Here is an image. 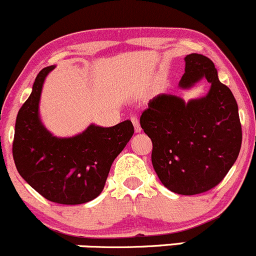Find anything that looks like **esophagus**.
Returning <instances> with one entry per match:
<instances>
[{
    "label": "esophagus",
    "mask_w": 256,
    "mask_h": 256,
    "mask_svg": "<svg viewBox=\"0 0 256 256\" xmlns=\"http://www.w3.org/2000/svg\"><path fill=\"white\" fill-rule=\"evenodd\" d=\"M131 122H132V124H134V131H136V132H141V125H140V122H138V119H137L136 116H132L131 118Z\"/></svg>",
    "instance_id": "34e87169"
}]
</instances>
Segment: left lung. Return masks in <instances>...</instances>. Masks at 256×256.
Segmentation results:
<instances>
[{
    "label": "left lung",
    "mask_w": 256,
    "mask_h": 256,
    "mask_svg": "<svg viewBox=\"0 0 256 256\" xmlns=\"http://www.w3.org/2000/svg\"><path fill=\"white\" fill-rule=\"evenodd\" d=\"M182 88L206 78L209 94L184 103L176 96L152 100L140 119L153 143L152 164L162 184L178 194L193 196L218 186L237 160L242 146L238 106L203 54L184 58Z\"/></svg>",
    "instance_id": "left-lung-1"
}]
</instances>
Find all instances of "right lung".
I'll list each match as a JSON object with an SVG mask.
<instances>
[{
	"label": "right lung",
	"mask_w": 256,
	"mask_h": 256,
	"mask_svg": "<svg viewBox=\"0 0 256 256\" xmlns=\"http://www.w3.org/2000/svg\"><path fill=\"white\" fill-rule=\"evenodd\" d=\"M38 74L29 98L16 115L13 159L18 172L36 192L53 203L76 206L100 194L114 159L134 134L130 120L112 128L90 125L69 138L52 136L41 124L38 102L47 74Z\"/></svg>",
	"instance_id": "1"
}]
</instances>
